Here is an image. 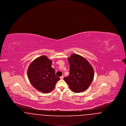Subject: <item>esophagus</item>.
I'll use <instances>...</instances> for the list:
<instances>
[{"label": "esophagus", "instance_id": "esophagus-1", "mask_svg": "<svg viewBox=\"0 0 126 126\" xmlns=\"http://www.w3.org/2000/svg\"><path fill=\"white\" fill-rule=\"evenodd\" d=\"M63 78H64V76H61L60 77V79H63Z\"/></svg>", "mask_w": 126, "mask_h": 126}]
</instances>
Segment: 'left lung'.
I'll return each mask as SVG.
<instances>
[{
  "instance_id": "8db88e82",
  "label": "left lung",
  "mask_w": 126,
  "mask_h": 126,
  "mask_svg": "<svg viewBox=\"0 0 126 126\" xmlns=\"http://www.w3.org/2000/svg\"><path fill=\"white\" fill-rule=\"evenodd\" d=\"M68 60L70 73L64 78V81L73 92H84L89 87L94 77L92 66L85 58L78 54H72Z\"/></svg>"
}]
</instances>
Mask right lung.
Returning a JSON list of instances; mask_svg holds the SVG:
<instances>
[{
    "instance_id": "1",
    "label": "right lung",
    "mask_w": 126,
    "mask_h": 126,
    "mask_svg": "<svg viewBox=\"0 0 126 126\" xmlns=\"http://www.w3.org/2000/svg\"><path fill=\"white\" fill-rule=\"evenodd\" d=\"M52 60L46 56L36 58L28 67L27 76L32 85L43 93L50 92L60 79L51 67Z\"/></svg>"
}]
</instances>
